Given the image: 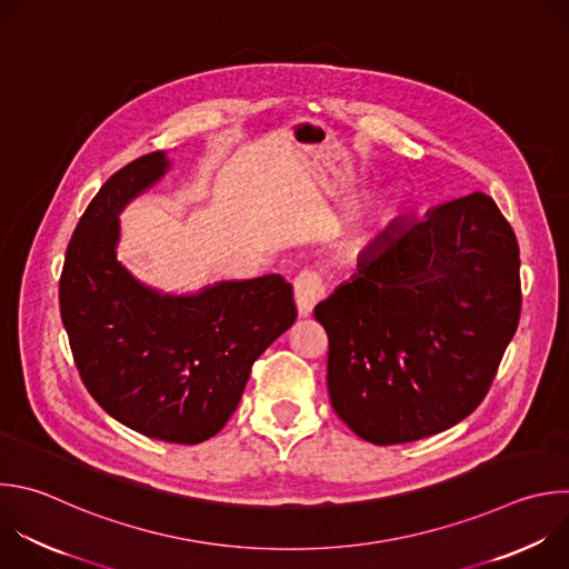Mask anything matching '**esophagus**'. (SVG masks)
<instances>
[{"label":"esophagus","mask_w":569,"mask_h":569,"mask_svg":"<svg viewBox=\"0 0 569 569\" xmlns=\"http://www.w3.org/2000/svg\"><path fill=\"white\" fill-rule=\"evenodd\" d=\"M323 299V283L315 272H301L295 279V303L297 315L308 317L312 308Z\"/></svg>","instance_id":"1"}]
</instances>
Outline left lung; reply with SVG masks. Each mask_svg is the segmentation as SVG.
I'll use <instances>...</instances> for the list:
<instances>
[{
    "instance_id": "8db88e82",
    "label": "left lung",
    "mask_w": 569,
    "mask_h": 569,
    "mask_svg": "<svg viewBox=\"0 0 569 569\" xmlns=\"http://www.w3.org/2000/svg\"><path fill=\"white\" fill-rule=\"evenodd\" d=\"M518 270L516 234L482 192L393 221L315 308L335 413L382 447L473 413L518 328Z\"/></svg>"
}]
</instances>
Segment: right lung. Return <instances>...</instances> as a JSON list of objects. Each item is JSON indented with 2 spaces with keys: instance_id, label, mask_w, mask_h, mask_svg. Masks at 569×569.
Segmentation results:
<instances>
[{
  "instance_id": "right-lung-1",
  "label": "right lung",
  "mask_w": 569,
  "mask_h": 569,
  "mask_svg": "<svg viewBox=\"0 0 569 569\" xmlns=\"http://www.w3.org/2000/svg\"><path fill=\"white\" fill-rule=\"evenodd\" d=\"M171 169L151 151L116 171L67 248L60 312L91 398L120 425L199 445L237 411L254 359L297 319L279 274L164 292L118 261L120 214Z\"/></svg>"
}]
</instances>
